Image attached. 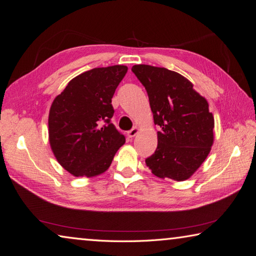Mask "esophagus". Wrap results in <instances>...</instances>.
I'll return each instance as SVG.
<instances>
[{
    "label": "esophagus",
    "mask_w": 256,
    "mask_h": 256,
    "mask_svg": "<svg viewBox=\"0 0 256 256\" xmlns=\"http://www.w3.org/2000/svg\"><path fill=\"white\" fill-rule=\"evenodd\" d=\"M138 132H139V128H138V127H134L132 130H129L127 134H128L129 138H134V136L137 134Z\"/></svg>",
    "instance_id": "34e87169"
}]
</instances>
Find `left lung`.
Segmentation results:
<instances>
[{
  "label": "left lung",
  "instance_id": "8db88e82",
  "mask_svg": "<svg viewBox=\"0 0 256 256\" xmlns=\"http://www.w3.org/2000/svg\"><path fill=\"white\" fill-rule=\"evenodd\" d=\"M132 71L144 86L154 124L161 128L146 166L160 178H190L214 142V119L207 100L178 72L148 64L134 66Z\"/></svg>",
  "mask_w": 256,
  "mask_h": 256
}]
</instances>
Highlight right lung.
<instances>
[{"label": "right lung", "instance_id": "right-lung-1", "mask_svg": "<svg viewBox=\"0 0 256 256\" xmlns=\"http://www.w3.org/2000/svg\"><path fill=\"white\" fill-rule=\"evenodd\" d=\"M127 70L126 66H112L84 72L72 78L51 105V149L64 168L76 178L105 172L126 141L110 119L112 98Z\"/></svg>", "mask_w": 256, "mask_h": 256}]
</instances>
